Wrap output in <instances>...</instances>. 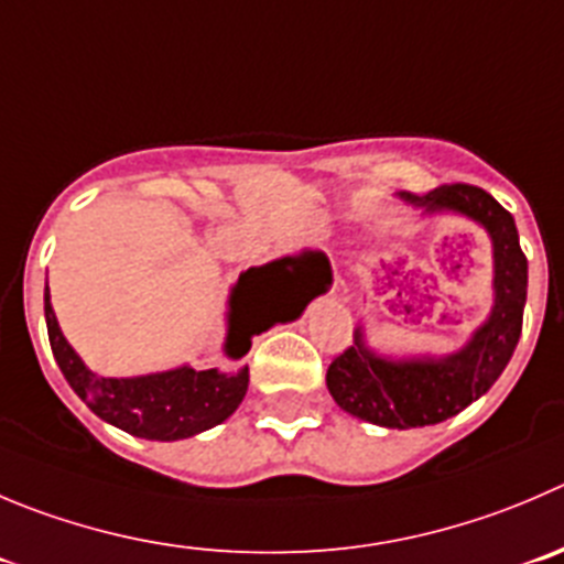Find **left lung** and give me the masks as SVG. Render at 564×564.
<instances>
[{"label": "left lung", "instance_id": "left-lung-1", "mask_svg": "<svg viewBox=\"0 0 564 564\" xmlns=\"http://www.w3.org/2000/svg\"><path fill=\"white\" fill-rule=\"evenodd\" d=\"M401 198L426 213H463L490 232L496 304L468 346L452 357L390 362L366 348L362 332L357 329L354 346L332 359L326 388L348 415L388 429L432 426L446 421L492 388L518 346L529 282L527 254L520 249L514 218L487 191L452 182L434 187L426 196L401 193Z\"/></svg>", "mask_w": 564, "mask_h": 564}]
</instances>
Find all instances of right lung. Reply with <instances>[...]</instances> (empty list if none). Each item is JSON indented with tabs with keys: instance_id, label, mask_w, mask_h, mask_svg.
<instances>
[{
	"instance_id": "1",
	"label": "right lung",
	"mask_w": 564,
	"mask_h": 564,
	"mask_svg": "<svg viewBox=\"0 0 564 564\" xmlns=\"http://www.w3.org/2000/svg\"><path fill=\"white\" fill-rule=\"evenodd\" d=\"M315 257L268 262L240 273L229 296L227 359L218 368H174L165 373H149L135 379L96 377L85 368L57 326L50 302V285L44 291L46 332L52 354L74 393L112 426L147 440H182L227 421L249 390V366L243 362L251 337L265 332L276 321L296 318L310 299H299V288L315 273ZM329 273V262H321Z\"/></svg>"
}]
</instances>
